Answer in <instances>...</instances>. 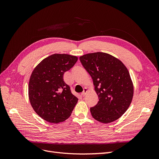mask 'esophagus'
Here are the masks:
<instances>
[{"label":"esophagus","instance_id":"obj_1","mask_svg":"<svg viewBox=\"0 0 159 159\" xmlns=\"http://www.w3.org/2000/svg\"><path fill=\"white\" fill-rule=\"evenodd\" d=\"M87 91H88V89H87L86 88H84V91H82V93H81V95H82V96H84V95L86 94Z\"/></svg>","mask_w":159,"mask_h":159}]
</instances>
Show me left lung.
I'll use <instances>...</instances> for the list:
<instances>
[{
	"label": "left lung",
	"instance_id": "1",
	"mask_svg": "<svg viewBox=\"0 0 159 159\" xmlns=\"http://www.w3.org/2000/svg\"><path fill=\"white\" fill-rule=\"evenodd\" d=\"M83 67L93 79L99 101L90 108L93 117L107 124L126 111L133 96V86L126 67L118 58L102 52L80 57Z\"/></svg>",
	"mask_w": 159,
	"mask_h": 159
}]
</instances>
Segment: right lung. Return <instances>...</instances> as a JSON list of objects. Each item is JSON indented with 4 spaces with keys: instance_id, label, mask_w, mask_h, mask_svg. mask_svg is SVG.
Wrapping results in <instances>:
<instances>
[{
    "instance_id": "obj_1",
    "label": "right lung",
    "mask_w": 159,
    "mask_h": 159,
    "mask_svg": "<svg viewBox=\"0 0 159 159\" xmlns=\"http://www.w3.org/2000/svg\"><path fill=\"white\" fill-rule=\"evenodd\" d=\"M78 58L68 54H53L33 70L29 82V99L34 111L47 122L58 123L71 115L78 98L64 81V73Z\"/></svg>"
}]
</instances>
